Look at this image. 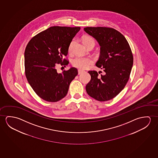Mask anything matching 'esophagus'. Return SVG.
<instances>
[{
	"instance_id": "obj_1",
	"label": "esophagus",
	"mask_w": 158,
	"mask_h": 158,
	"mask_svg": "<svg viewBox=\"0 0 158 158\" xmlns=\"http://www.w3.org/2000/svg\"><path fill=\"white\" fill-rule=\"evenodd\" d=\"M83 72H84L83 70L79 69V70H78V74H79H79H81V73H83Z\"/></svg>"
}]
</instances>
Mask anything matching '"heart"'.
<instances>
[{
    "mask_svg": "<svg viewBox=\"0 0 158 158\" xmlns=\"http://www.w3.org/2000/svg\"><path fill=\"white\" fill-rule=\"evenodd\" d=\"M83 44L85 45V46L87 48L90 45H95V41L91 36H85L83 37ZM74 41H71L69 48H68V51L69 52H71L73 48V44ZM92 63V60L90 58L88 57H75V58H73L72 60V64L74 67L76 68H79L81 69H86L88 68L90 64Z\"/></svg>",
    "mask_w": 158,
    "mask_h": 158,
    "instance_id": "heart-1",
    "label": "heart"
}]
</instances>
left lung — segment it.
<instances>
[{"label":"left lung","instance_id":"obj_1","mask_svg":"<svg viewBox=\"0 0 158 158\" xmlns=\"http://www.w3.org/2000/svg\"><path fill=\"white\" fill-rule=\"evenodd\" d=\"M84 29L100 45V56L96 66L104 71L101 75L95 70L88 72L91 78L86 86V92L99 101L111 100L129 80L134 62L131 48L125 36L114 28L88 27Z\"/></svg>","mask_w":158,"mask_h":158}]
</instances>
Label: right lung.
Returning <instances> with one entry per match:
<instances>
[{"label": "right lung", "instance_id": "add662e5", "mask_svg": "<svg viewBox=\"0 0 158 158\" xmlns=\"http://www.w3.org/2000/svg\"><path fill=\"white\" fill-rule=\"evenodd\" d=\"M80 27L53 26L36 34L24 51L25 74L36 95L48 102H57L66 96L70 83L78 75L77 68L58 73V64L67 65L63 59Z\"/></svg>", "mask_w": 158, "mask_h": 158}]
</instances>
